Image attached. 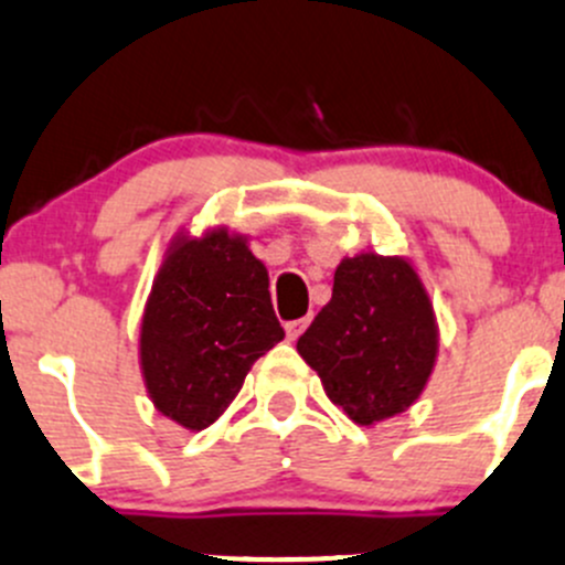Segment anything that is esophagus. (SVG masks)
Instances as JSON below:
<instances>
[{"label":"esophagus","mask_w":565,"mask_h":565,"mask_svg":"<svg viewBox=\"0 0 565 565\" xmlns=\"http://www.w3.org/2000/svg\"><path fill=\"white\" fill-rule=\"evenodd\" d=\"M309 322H311V317H300V320H289L287 326V339H298L300 333L306 331V328H309Z\"/></svg>","instance_id":"obj_1"}]
</instances>
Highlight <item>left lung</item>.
<instances>
[{"mask_svg":"<svg viewBox=\"0 0 565 565\" xmlns=\"http://www.w3.org/2000/svg\"><path fill=\"white\" fill-rule=\"evenodd\" d=\"M436 348L434 306L414 267L377 254L337 267L331 303L298 339L328 397L359 425L408 408L428 383Z\"/></svg>","mask_w":565,"mask_h":565,"instance_id":"obj_1","label":"left lung"}]
</instances>
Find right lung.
Wrapping results in <instances>:
<instances>
[{"mask_svg":"<svg viewBox=\"0 0 565 565\" xmlns=\"http://www.w3.org/2000/svg\"><path fill=\"white\" fill-rule=\"evenodd\" d=\"M270 281L243 237L223 228L179 239L140 328V361L157 408L190 430L210 428L250 364L284 339Z\"/></svg>","mask_w":565,"mask_h":565,"instance_id":"right-lung-1","label":"right lung"}]
</instances>
